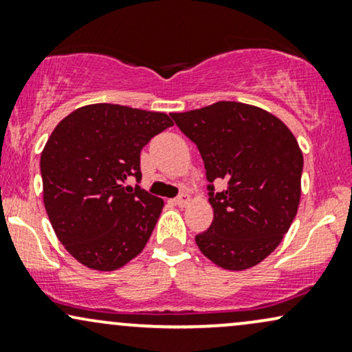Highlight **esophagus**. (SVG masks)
<instances>
[{
    "label": "esophagus",
    "mask_w": 352,
    "mask_h": 352,
    "mask_svg": "<svg viewBox=\"0 0 352 352\" xmlns=\"http://www.w3.org/2000/svg\"><path fill=\"white\" fill-rule=\"evenodd\" d=\"M190 200H192V197H190L188 193H182V195H179L175 199V205H179V207H187Z\"/></svg>",
    "instance_id": "34e87169"
}]
</instances>
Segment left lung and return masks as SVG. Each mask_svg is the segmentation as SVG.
Returning a JSON list of instances; mask_svg holds the SVG:
<instances>
[{
    "instance_id": "1",
    "label": "left lung",
    "mask_w": 352,
    "mask_h": 352,
    "mask_svg": "<svg viewBox=\"0 0 352 352\" xmlns=\"http://www.w3.org/2000/svg\"><path fill=\"white\" fill-rule=\"evenodd\" d=\"M170 116L199 147L210 182L213 221L195 236L200 252L232 272L261 263L300 205L302 152L293 132L265 109L233 100ZM213 181L224 184L220 192Z\"/></svg>"
}]
</instances>
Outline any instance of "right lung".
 <instances>
[{"label":"right lung","instance_id":"add662e5","mask_svg":"<svg viewBox=\"0 0 352 352\" xmlns=\"http://www.w3.org/2000/svg\"><path fill=\"white\" fill-rule=\"evenodd\" d=\"M170 125L165 112L119 104H89L56 125L41 152L43 200L79 263L114 272L147 245L164 200L125 180L142 179L140 151Z\"/></svg>","mask_w":352,"mask_h":352}]
</instances>
